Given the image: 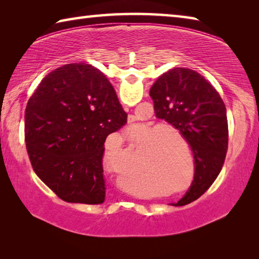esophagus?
<instances>
[{"instance_id":"34e87169","label":"esophagus","mask_w":259,"mask_h":259,"mask_svg":"<svg viewBox=\"0 0 259 259\" xmlns=\"http://www.w3.org/2000/svg\"><path fill=\"white\" fill-rule=\"evenodd\" d=\"M124 109H125V111H128V109H129V108H128V107H125Z\"/></svg>"}]
</instances>
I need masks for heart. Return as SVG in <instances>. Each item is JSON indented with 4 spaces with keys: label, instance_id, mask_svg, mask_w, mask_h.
Returning <instances> with one entry per match:
<instances>
[{
    "label": "heart",
    "instance_id": "heart-1",
    "mask_svg": "<svg viewBox=\"0 0 259 259\" xmlns=\"http://www.w3.org/2000/svg\"><path fill=\"white\" fill-rule=\"evenodd\" d=\"M164 131H172V129L168 125L161 126L157 129L154 134H152L150 138L146 142V150L144 152V159L143 163H147L146 165V172H148L153 177H156L159 179L162 178H186L184 174L179 171V168L175 166L171 162H165L161 157L160 153V144L161 139H157L159 135ZM136 146H138V142L136 143ZM183 176L182 177L181 175ZM144 175H145V170L142 168V165L136 161L134 164H131L126 168H122L119 174L120 183L123 185H130L136 186L139 185L144 182Z\"/></svg>",
    "mask_w": 259,
    "mask_h": 259
}]
</instances>
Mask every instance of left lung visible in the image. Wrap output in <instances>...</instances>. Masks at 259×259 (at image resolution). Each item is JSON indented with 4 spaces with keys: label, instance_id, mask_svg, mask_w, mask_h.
Returning <instances> with one entry per match:
<instances>
[{
    "label": "left lung",
    "instance_id": "left-lung-1",
    "mask_svg": "<svg viewBox=\"0 0 259 259\" xmlns=\"http://www.w3.org/2000/svg\"><path fill=\"white\" fill-rule=\"evenodd\" d=\"M150 95L156 117L181 131L194 155V181L176 204L185 205L212 185L224 165L229 146L225 104L202 75L184 67L162 74Z\"/></svg>",
    "mask_w": 259,
    "mask_h": 259
}]
</instances>
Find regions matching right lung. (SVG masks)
<instances>
[{
    "label": "right lung",
    "mask_w": 259,
    "mask_h": 259,
    "mask_svg": "<svg viewBox=\"0 0 259 259\" xmlns=\"http://www.w3.org/2000/svg\"><path fill=\"white\" fill-rule=\"evenodd\" d=\"M126 113L104 74L66 64L43 78L25 111V142L37 177L66 202L105 201V140Z\"/></svg>",
    "instance_id": "1"
}]
</instances>
